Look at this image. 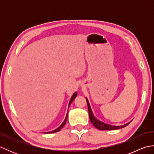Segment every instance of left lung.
Returning <instances> with one entry per match:
<instances>
[{
  "mask_svg": "<svg viewBox=\"0 0 154 154\" xmlns=\"http://www.w3.org/2000/svg\"><path fill=\"white\" fill-rule=\"evenodd\" d=\"M87 100V106H88V110H89V119L91 120V124H93V125L97 128L100 130H117V129H120V128H122L125 127L126 126L130 124L128 123L124 124L123 126H111L109 125V124H104L103 122H100L99 120H97L95 118H94L93 115V112L92 111H91V106H90V104L89 101H88L87 99H86Z\"/></svg>",
  "mask_w": 154,
  "mask_h": 154,
  "instance_id": "left-lung-1",
  "label": "left lung"
}]
</instances>
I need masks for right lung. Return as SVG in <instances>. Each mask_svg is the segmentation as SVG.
Listing matches in <instances>:
<instances>
[{
    "instance_id": "1",
    "label": "right lung",
    "mask_w": 154,
    "mask_h": 154,
    "mask_svg": "<svg viewBox=\"0 0 154 154\" xmlns=\"http://www.w3.org/2000/svg\"><path fill=\"white\" fill-rule=\"evenodd\" d=\"M77 93H75L73 94V96L71 97V100H70V101H69V105L71 104V103L72 102H73V100L75 99V98L77 97ZM68 109H69V108H68ZM67 112H68V111H67ZM67 115H68V114H67V115H66V117H65V120H64V122H63V123H62V124H61V125L60 127L57 128V129H55V130H53V131H51V132H45V134H51V133H54V132H59V131H60V130L62 128H63V127L65 126V123H66V122H67Z\"/></svg>"
}]
</instances>
